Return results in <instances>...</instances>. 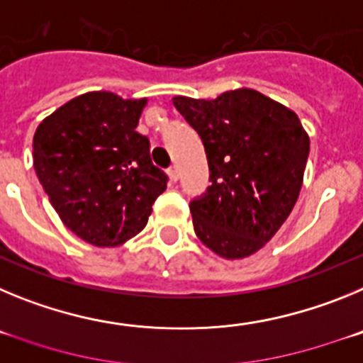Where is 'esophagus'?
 Segmentation results:
<instances>
[{"mask_svg": "<svg viewBox=\"0 0 363 363\" xmlns=\"http://www.w3.org/2000/svg\"><path fill=\"white\" fill-rule=\"evenodd\" d=\"M167 172H169V176H171L172 182H176V179L179 178V171H178V167H176V165L169 167V171H167Z\"/></svg>", "mask_w": 363, "mask_h": 363, "instance_id": "1", "label": "esophagus"}]
</instances>
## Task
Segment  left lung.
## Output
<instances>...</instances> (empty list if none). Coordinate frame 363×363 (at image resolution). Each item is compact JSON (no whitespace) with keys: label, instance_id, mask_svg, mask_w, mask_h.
<instances>
[{"label":"left lung","instance_id":"left-lung-1","mask_svg":"<svg viewBox=\"0 0 363 363\" xmlns=\"http://www.w3.org/2000/svg\"><path fill=\"white\" fill-rule=\"evenodd\" d=\"M172 101L201 138L209 163L211 185L189 203L194 233L216 255L245 258L293 211L309 136L293 111L252 89Z\"/></svg>","mask_w":363,"mask_h":363}]
</instances>
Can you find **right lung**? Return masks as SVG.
<instances>
[{
    "label": "right lung",
    "instance_id": "obj_1",
    "mask_svg": "<svg viewBox=\"0 0 363 363\" xmlns=\"http://www.w3.org/2000/svg\"><path fill=\"white\" fill-rule=\"evenodd\" d=\"M147 99L86 92L45 118L34 134V169L62 221L79 238L116 247L147 225L167 189L136 130Z\"/></svg>",
    "mask_w": 363,
    "mask_h": 363
}]
</instances>
